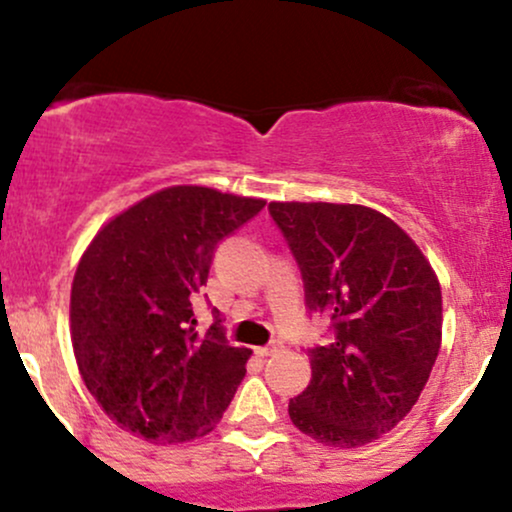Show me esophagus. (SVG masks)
<instances>
[{"label": "esophagus", "instance_id": "1", "mask_svg": "<svg viewBox=\"0 0 512 512\" xmlns=\"http://www.w3.org/2000/svg\"><path fill=\"white\" fill-rule=\"evenodd\" d=\"M279 351H281V344H279V342H274V344H269V346H257L255 354L260 356V358H267V356L279 354Z\"/></svg>", "mask_w": 512, "mask_h": 512}]
</instances>
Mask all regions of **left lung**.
I'll return each instance as SVG.
<instances>
[{
    "instance_id": "obj_1",
    "label": "left lung",
    "mask_w": 512,
    "mask_h": 512,
    "mask_svg": "<svg viewBox=\"0 0 512 512\" xmlns=\"http://www.w3.org/2000/svg\"><path fill=\"white\" fill-rule=\"evenodd\" d=\"M301 264L310 310L334 339L310 349V383L289 402L317 443L358 448L392 431L419 402L443 339L440 281L390 216L363 204L272 202Z\"/></svg>"
}]
</instances>
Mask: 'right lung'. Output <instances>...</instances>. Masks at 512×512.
Listing matches in <instances>:
<instances>
[{
  "label": "right lung",
  "mask_w": 512,
  "mask_h": 512,
  "mask_svg": "<svg viewBox=\"0 0 512 512\" xmlns=\"http://www.w3.org/2000/svg\"><path fill=\"white\" fill-rule=\"evenodd\" d=\"M264 199L173 185L110 219L81 255L69 330L81 378L105 414L149 443L207 436L236 395L252 351L219 325L199 337L195 298L216 243Z\"/></svg>",
  "instance_id": "obj_1"
}]
</instances>
